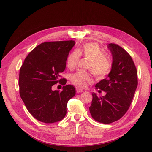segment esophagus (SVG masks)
Returning <instances> with one entry per match:
<instances>
[{
    "mask_svg": "<svg viewBox=\"0 0 152 152\" xmlns=\"http://www.w3.org/2000/svg\"><path fill=\"white\" fill-rule=\"evenodd\" d=\"M76 91H77V93H81V92H83V90H81V89H79V88H77Z\"/></svg>",
    "mask_w": 152,
    "mask_h": 152,
    "instance_id": "1",
    "label": "esophagus"
}]
</instances>
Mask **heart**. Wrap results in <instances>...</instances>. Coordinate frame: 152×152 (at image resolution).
I'll return each mask as SVG.
<instances>
[{
    "label": "heart",
    "mask_w": 152,
    "mask_h": 152,
    "mask_svg": "<svg viewBox=\"0 0 152 152\" xmlns=\"http://www.w3.org/2000/svg\"><path fill=\"white\" fill-rule=\"evenodd\" d=\"M80 56L90 59L86 68L97 78H103L110 73L112 68V62L105 56L101 48L95 43H87L70 53L66 60V64L70 69H74L79 63ZM71 80L76 86L84 88L91 82L90 74L80 69L71 76Z\"/></svg>",
    "instance_id": "b5f03b06"
}]
</instances>
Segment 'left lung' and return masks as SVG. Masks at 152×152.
Here are the masks:
<instances>
[{"mask_svg": "<svg viewBox=\"0 0 152 152\" xmlns=\"http://www.w3.org/2000/svg\"><path fill=\"white\" fill-rule=\"evenodd\" d=\"M112 54V69L106 79L95 85L99 92L106 94L98 97L92 93L90 106L92 118L103 124H110L124 116L130 106L137 87V72L129 54L116 44L108 45Z\"/></svg>", "mask_w": 152, "mask_h": 152, "instance_id": "obj_1", "label": "left lung"}]
</instances>
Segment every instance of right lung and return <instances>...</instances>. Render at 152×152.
<instances>
[{
    "instance_id": "1",
    "label": "right lung",
    "mask_w": 152,
    "mask_h": 152,
    "mask_svg": "<svg viewBox=\"0 0 152 152\" xmlns=\"http://www.w3.org/2000/svg\"><path fill=\"white\" fill-rule=\"evenodd\" d=\"M75 44L74 40L46 42L26 57L19 72V93L28 112L37 120L53 123L65 117L68 101L75 95V89L68 84L61 91H53L52 86L57 83L66 84V79L59 77Z\"/></svg>"
}]
</instances>
